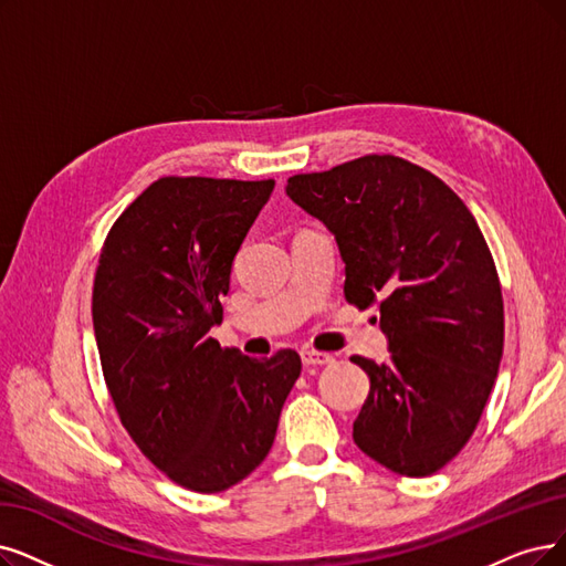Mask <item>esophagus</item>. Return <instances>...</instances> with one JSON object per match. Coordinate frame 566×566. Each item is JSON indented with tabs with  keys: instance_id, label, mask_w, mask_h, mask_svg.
<instances>
[{
	"instance_id": "1",
	"label": "esophagus",
	"mask_w": 566,
	"mask_h": 566,
	"mask_svg": "<svg viewBox=\"0 0 566 566\" xmlns=\"http://www.w3.org/2000/svg\"><path fill=\"white\" fill-rule=\"evenodd\" d=\"M302 361L306 367H315V365H332L334 357L329 353H318V350H302Z\"/></svg>"
}]
</instances>
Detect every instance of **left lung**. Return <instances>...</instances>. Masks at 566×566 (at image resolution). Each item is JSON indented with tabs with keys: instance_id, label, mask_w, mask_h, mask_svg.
I'll use <instances>...</instances> for the list:
<instances>
[{
	"instance_id": "1",
	"label": "left lung",
	"mask_w": 566,
	"mask_h": 566,
	"mask_svg": "<svg viewBox=\"0 0 566 566\" xmlns=\"http://www.w3.org/2000/svg\"><path fill=\"white\" fill-rule=\"evenodd\" d=\"M285 192L334 234L346 300L378 304L388 336L386 365L350 357L371 382L353 441L401 476H429L471 439L504 350L500 276L476 218L395 155L297 174Z\"/></svg>"
}]
</instances>
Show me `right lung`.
Here are the masks:
<instances>
[{"instance_id": "add662e5", "label": "right lung", "mask_w": 566, "mask_h": 566, "mask_svg": "<svg viewBox=\"0 0 566 566\" xmlns=\"http://www.w3.org/2000/svg\"><path fill=\"white\" fill-rule=\"evenodd\" d=\"M274 180L165 176L113 222L93 287L106 388L123 427L167 476L222 492L262 464L302 371L295 350L220 348L232 262Z\"/></svg>"}]
</instances>
